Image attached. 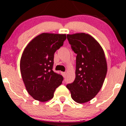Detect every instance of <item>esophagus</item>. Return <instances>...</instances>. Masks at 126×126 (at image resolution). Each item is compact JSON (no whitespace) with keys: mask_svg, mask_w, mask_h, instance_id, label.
Masks as SVG:
<instances>
[{"mask_svg":"<svg viewBox=\"0 0 126 126\" xmlns=\"http://www.w3.org/2000/svg\"><path fill=\"white\" fill-rule=\"evenodd\" d=\"M62 76H63V77H65V76H66V73H65V72H62Z\"/></svg>","mask_w":126,"mask_h":126,"instance_id":"esophagus-1","label":"esophagus"}]
</instances>
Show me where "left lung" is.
I'll return each instance as SVG.
<instances>
[{
    "instance_id": "8db88e82",
    "label": "left lung",
    "mask_w": 126,
    "mask_h": 126,
    "mask_svg": "<svg viewBox=\"0 0 126 126\" xmlns=\"http://www.w3.org/2000/svg\"><path fill=\"white\" fill-rule=\"evenodd\" d=\"M67 38L77 56L76 78L66 87L75 102L85 103L96 96L104 82L107 72L104 52L99 43L89 34L67 35Z\"/></svg>"
}]
</instances>
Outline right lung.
Instances as JSON below:
<instances>
[{
  "label": "right lung",
  "mask_w": 126,
  "mask_h": 126,
  "mask_svg": "<svg viewBox=\"0 0 126 126\" xmlns=\"http://www.w3.org/2000/svg\"><path fill=\"white\" fill-rule=\"evenodd\" d=\"M65 34L43 33L27 45L22 55L20 69L28 94L45 102L54 96L63 77L53 70L54 54L63 45Z\"/></svg>",
  "instance_id": "obj_1"
}]
</instances>
